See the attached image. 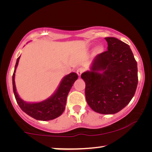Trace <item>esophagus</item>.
<instances>
[{
	"label": "esophagus",
	"mask_w": 152,
	"mask_h": 152,
	"mask_svg": "<svg viewBox=\"0 0 152 152\" xmlns=\"http://www.w3.org/2000/svg\"><path fill=\"white\" fill-rule=\"evenodd\" d=\"M84 72V69H83L82 68H78L77 69V75H78V76L79 77H80L81 76V75L82 74V72Z\"/></svg>",
	"instance_id": "34e87169"
}]
</instances>
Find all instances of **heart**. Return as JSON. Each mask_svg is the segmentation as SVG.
<instances>
[{
    "instance_id": "obj_1",
    "label": "heart",
    "mask_w": 152,
    "mask_h": 152,
    "mask_svg": "<svg viewBox=\"0 0 152 152\" xmlns=\"http://www.w3.org/2000/svg\"><path fill=\"white\" fill-rule=\"evenodd\" d=\"M102 50H103V48L102 46H101V45H98V46L95 48V52H96L97 53H100L102 52Z\"/></svg>"
}]
</instances>
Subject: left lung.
<instances>
[{
    "label": "left lung",
    "mask_w": 152,
    "mask_h": 152,
    "mask_svg": "<svg viewBox=\"0 0 152 152\" xmlns=\"http://www.w3.org/2000/svg\"><path fill=\"white\" fill-rule=\"evenodd\" d=\"M108 50L93 59L91 70L81 75L86 84L89 107L102 114H114L134 97L138 85L137 62L129 45L114 37H106Z\"/></svg>",
    "instance_id": "1"
}]
</instances>
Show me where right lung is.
Listing matches in <instances>:
<instances>
[{
	"mask_svg": "<svg viewBox=\"0 0 152 152\" xmlns=\"http://www.w3.org/2000/svg\"><path fill=\"white\" fill-rule=\"evenodd\" d=\"M20 57L16 60L14 71L12 75L14 94L18 106L26 114L38 120L48 121L59 117L65 110L68 94L74 82L77 80V75L75 72H71L66 75L62 79L59 87L55 93L45 100L40 102H26L20 98L16 92L15 81H14L16 69L17 68Z\"/></svg>",
	"mask_w": 152,
	"mask_h": 152,
	"instance_id": "1",
	"label": "right lung"
}]
</instances>
